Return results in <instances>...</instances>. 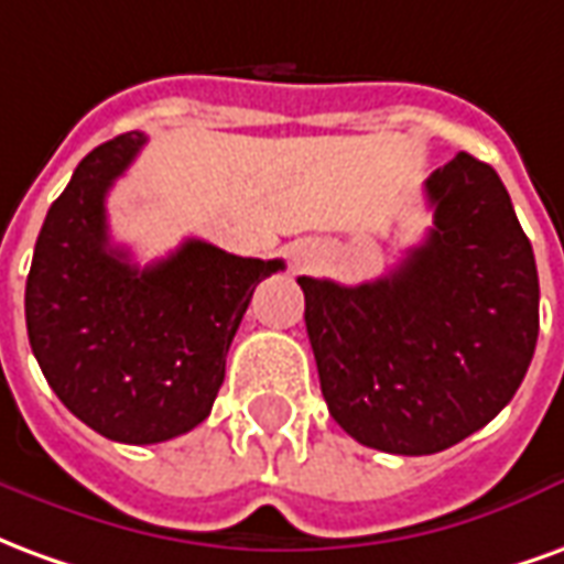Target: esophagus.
<instances>
[{
	"mask_svg": "<svg viewBox=\"0 0 564 564\" xmlns=\"http://www.w3.org/2000/svg\"><path fill=\"white\" fill-rule=\"evenodd\" d=\"M290 262H293L295 271L311 269V265L317 262V250L311 245H295L293 250H290Z\"/></svg>",
	"mask_w": 564,
	"mask_h": 564,
	"instance_id": "esophagus-1",
	"label": "esophagus"
}]
</instances>
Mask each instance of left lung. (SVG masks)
Wrapping results in <instances>:
<instances>
[{
    "mask_svg": "<svg viewBox=\"0 0 564 564\" xmlns=\"http://www.w3.org/2000/svg\"><path fill=\"white\" fill-rule=\"evenodd\" d=\"M435 223L378 281L299 278L329 414L366 447L429 456L513 399L538 344V269L492 165L453 156L425 181Z\"/></svg>",
    "mask_w": 564,
    "mask_h": 564,
    "instance_id": "left-lung-1",
    "label": "left lung"
}]
</instances>
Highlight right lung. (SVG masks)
Listing matches in <instances>:
<instances>
[{
	"label": "right lung",
	"instance_id": "right-lung-1",
	"mask_svg": "<svg viewBox=\"0 0 564 564\" xmlns=\"http://www.w3.org/2000/svg\"><path fill=\"white\" fill-rule=\"evenodd\" d=\"M148 135L90 150L59 193L32 253L26 332L42 375L80 423L120 444L196 429L226 378V354L259 281L281 259L189 238L139 269L108 238L105 196Z\"/></svg>",
	"mask_w": 564,
	"mask_h": 564
}]
</instances>
